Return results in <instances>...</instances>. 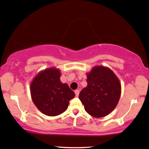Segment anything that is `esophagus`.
<instances>
[{
    "instance_id": "esophagus-1",
    "label": "esophagus",
    "mask_w": 149,
    "mask_h": 149,
    "mask_svg": "<svg viewBox=\"0 0 149 149\" xmlns=\"http://www.w3.org/2000/svg\"><path fill=\"white\" fill-rule=\"evenodd\" d=\"M79 92H80V91H79V89H76V90H75V94H76V97L79 96Z\"/></svg>"
}]
</instances>
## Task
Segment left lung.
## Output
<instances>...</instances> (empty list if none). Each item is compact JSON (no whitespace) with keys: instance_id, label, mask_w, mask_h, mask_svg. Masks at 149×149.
Segmentation results:
<instances>
[{"instance_id":"obj_1","label":"left lung","mask_w":149,"mask_h":149,"mask_svg":"<svg viewBox=\"0 0 149 149\" xmlns=\"http://www.w3.org/2000/svg\"><path fill=\"white\" fill-rule=\"evenodd\" d=\"M87 86L79 94L85 111L96 118L109 114L116 108L121 95V84L113 71L102 66L95 67L87 74Z\"/></svg>"}]
</instances>
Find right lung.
<instances>
[{"label":"right lung","mask_w":149,"mask_h":149,"mask_svg":"<svg viewBox=\"0 0 149 149\" xmlns=\"http://www.w3.org/2000/svg\"><path fill=\"white\" fill-rule=\"evenodd\" d=\"M58 69H47L38 73L30 85L32 100L41 112L50 116L61 114L67 110L75 93L67 84L60 81Z\"/></svg>","instance_id":"1"}]
</instances>
